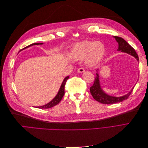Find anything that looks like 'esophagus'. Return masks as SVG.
<instances>
[{"label":"esophagus","mask_w":148,"mask_h":148,"mask_svg":"<svg viewBox=\"0 0 148 148\" xmlns=\"http://www.w3.org/2000/svg\"><path fill=\"white\" fill-rule=\"evenodd\" d=\"M84 71V69L83 68H79L78 69V72L79 73H83Z\"/></svg>","instance_id":"obj_1"}]
</instances>
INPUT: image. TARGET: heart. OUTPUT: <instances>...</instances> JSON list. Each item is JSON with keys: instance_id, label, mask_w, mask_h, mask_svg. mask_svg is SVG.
Returning a JSON list of instances; mask_svg holds the SVG:
<instances>
[{"instance_id": "heart-1", "label": "heart", "mask_w": 148, "mask_h": 148, "mask_svg": "<svg viewBox=\"0 0 148 148\" xmlns=\"http://www.w3.org/2000/svg\"><path fill=\"white\" fill-rule=\"evenodd\" d=\"M105 53V46L101 42L84 41L73 47L70 57L73 59L79 60L86 57V64L95 66L102 59Z\"/></svg>"}]
</instances>
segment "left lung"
Returning a JSON list of instances; mask_svg holds the SVG:
<instances>
[{
    "label": "left lung",
    "mask_w": 148,
    "mask_h": 148,
    "mask_svg": "<svg viewBox=\"0 0 148 148\" xmlns=\"http://www.w3.org/2000/svg\"><path fill=\"white\" fill-rule=\"evenodd\" d=\"M115 38L116 41L119 43V48L117 50L121 52H126L129 54L132 55V56L135 57L137 60H139L138 56L136 53V51L130 44L124 40L123 38L119 36H114ZM133 88L130 91L127 95L121 96V97H114L109 95H107L104 91L102 90L100 86L99 80V75L97 73L96 78L95 79L92 86L90 88V92L94 99L99 102L102 103L104 104H115V103L122 102L123 100L127 99L130 95H131L132 92L133 91Z\"/></svg>",
    "instance_id": "left-lung-1"
}]
</instances>
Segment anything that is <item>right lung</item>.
I'll return each mask as SVG.
<instances>
[{
  "label": "right lung",
  "instance_id": "1",
  "mask_svg": "<svg viewBox=\"0 0 148 148\" xmlns=\"http://www.w3.org/2000/svg\"><path fill=\"white\" fill-rule=\"evenodd\" d=\"M39 44H42V43H33L32 44H30L29 46H28L27 47L23 48V49H24L25 48H27V47H28L31 46L39 45ZM69 77H65V78L64 79L63 82H62V85H61V86L60 88L59 92H58L57 96L54 98H53V99L50 102H49L48 104H47L46 105H44V106H40V107H38V108H39V109H49V108H51V107L55 106L57 104H59V103L60 102V101L62 100V97H63L64 94H65V84H66L67 79H69Z\"/></svg>",
  "mask_w": 148,
  "mask_h": 148
}]
</instances>
